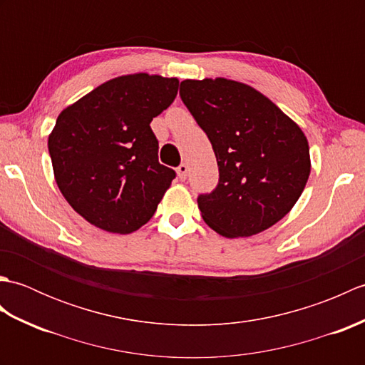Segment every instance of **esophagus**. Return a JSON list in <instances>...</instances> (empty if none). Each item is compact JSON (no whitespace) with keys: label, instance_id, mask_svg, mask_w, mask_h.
Segmentation results:
<instances>
[{"label":"esophagus","instance_id":"1","mask_svg":"<svg viewBox=\"0 0 365 365\" xmlns=\"http://www.w3.org/2000/svg\"><path fill=\"white\" fill-rule=\"evenodd\" d=\"M187 174H188V166L185 165V163H182V165L177 168V175L180 180H185V178H187Z\"/></svg>","mask_w":365,"mask_h":365}]
</instances>
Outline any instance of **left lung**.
Segmentation results:
<instances>
[{
    "instance_id": "left-lung-1",
    "label": "left lung",
    "mask_w": 365,
    "mask_h": 365,
    "mask_svg": "<svg viewBox=\"0 0 365 365\" xmlns=\"http://www.w3.org/2000/svg\"><path fill=\"white\" fill-rule=\"evenodd\" d=\"M180 97L218 161V185L197 197L204 221L227 238L281 221L311 174L302 130L259 91L234 80H185Z\"/></svg>"
}]
</instances>
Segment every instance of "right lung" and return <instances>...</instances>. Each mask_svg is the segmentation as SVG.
I'll return each mask as SVG.
<instances>
[{
    "instance_id": "add662e5",
    "label": "right lung",
    "mask_w": 365,
    "mask_h": 365,
    "mask_svg": "<svg viewBox=\"0 0 365 365\" xmlns=\"http://www.w3.org/2000/svg\"><path fill=\"white\" fill-rule=\"evenodd\" d=\"M177 78L123 75L58 115L48 138L54 178L96 227L131 234L157 212L175 170L160 165L150 122L174 102Z\"/></svg>"
}]
</instances>
